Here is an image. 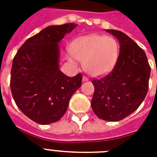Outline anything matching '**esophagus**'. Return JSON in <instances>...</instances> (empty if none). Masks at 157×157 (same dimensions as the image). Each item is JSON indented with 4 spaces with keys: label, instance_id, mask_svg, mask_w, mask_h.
<instances>
[{
    "label": "esophagus",
    "instance_id": "1",
    "mask_svg": "<svg viewBox=\"0 0 157 157\" xmlns=\"http://www.w3.org/2000/svg\"><path fill=\"white\" fill-rule=\"evenodd\" d=\"M83 81H89V77L86 76H83V78H82Z\"/></svg>",
    "mask_w": 157,
    "mask_h": 157
}]
</instances>
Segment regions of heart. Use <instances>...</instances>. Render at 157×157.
<instances>
[{"instance_id": "b5f03b06", "label": "heart", "mask_w": 157, "mask_h": 157, "mask_svg": "<svg viewBox=\"0 0 157 157\" xmlns=\"http://www.w3.org/2000/svg\"><path fill=\"white\" fill-rule=\"evenodd\" d=\"M68 59L83 62L87 72L94 76L106 73L115 64L119 44L111 36L89 35L77 38L70 46Z\"/></svg>"}]
</instances>
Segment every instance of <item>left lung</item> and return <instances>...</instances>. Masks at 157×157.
<instances>
[{"label": "left lung", "mask_w": 157, "mask_h": 157, "mask_svg": "<svg viewBox=\"0 0 157 157\" xmlns=\"http://www.w3.org/2000/svg\"><path fill=\"white\" fill-rule=\"evenodd\" d=\"M120 41V53L113 70L94 78L92 109L107 121H119L136 111L148 90L151 67L146 54L125 33L106 29Z\"/></svg>", "instance_id": "1"}]
</instances>
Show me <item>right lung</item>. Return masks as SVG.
<instances>
[{
    "mask_svg": "<svg viewBox=\"0 0 157 157\" xmlns=\"http://www.w3.org/2000/svg\"><path fill=\"white\" fill-rule=\"evenodd\" d=\"M76 25L45 28L26 40L13 60L10 89L16 105L32 121L54 123L63 117L82 74L69 77L59 69L58 43Z\"/></svg>",
    "mask_w": 157,
    "mask_h": 157,
    "instance_id": "1",
    "label": "right lung"
}]
</instances>
